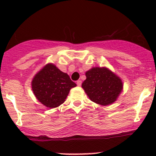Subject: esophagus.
Returning a JSON list of instances; mask_svg holds the SVG:
<instances>
[{"instance_id":"esophagus-1","label":"esophagus","mask_w":156,"mask_h":156,"mask_svg":"<svg viewBox=\"0 0 156 156\" xmlns=\"http://www.w3.org/2000/svg\"><path fill=\"white\" fill-rule=\"evenodd\" d=\"M77 85H78V86H81V80H78V81H77Z\"/></svg>"}]
</instances>
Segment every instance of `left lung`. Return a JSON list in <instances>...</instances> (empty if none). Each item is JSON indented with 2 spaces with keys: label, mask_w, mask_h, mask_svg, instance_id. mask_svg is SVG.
Returning a JSON list of instances; mask_svg holds the SVG:
<instances>
[{
  "label": "left lung",
  "mask_w": 156,
  "mask_h": 156,
  "mask_svg": "<svg viewBox=\"0 0 156 156\" xmlns=\"http://www.w3.org/2000/svg\"><path fill=\"white\" fill-rule=\"evenodd\" d=\"M86 80L82 83L90 100L102 106H108L116 101L123 89L119 76L106 67H94L86 72Z\"/></svg>",
  "instance_id": "8db88e82"
}]
</instances>
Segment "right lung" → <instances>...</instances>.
<instances>
[{
    "instance_id": "obj_1",
    "label": "right lung",
    "mask_w": 156,
    "mask_h": 156,
    "mask_svg": "<svg viewBox=\"0 0 156 156\" xmlns=\"http://www.w3.org/2000/svg\"><path fill=\"white\" fill-rule=\"evenodd\" d=\"M76 84L69 75L53 63H48L33 78L31 88L36 98L47 107H58L64 103L71 88Z\"/></svg>"
}]
</instances>
